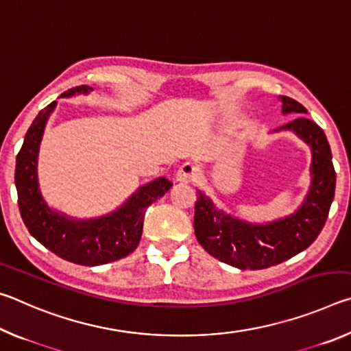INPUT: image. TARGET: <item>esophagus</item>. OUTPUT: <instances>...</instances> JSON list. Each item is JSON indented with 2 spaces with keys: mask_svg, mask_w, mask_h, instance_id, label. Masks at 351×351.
Segmentation results:
<instances>
[{
  "mask_svg": "<svg viewBox=\"0 0 351 351\" xmlns=\"http://www.w3.org/2000/svg\"><path fill=\"white\" fill-rule=\"evenodd\" d=\"M198 176H199L198 165H195V164H192V162H186L184 165H181L180 170H178L176 181L190 184V182L197 181Z\"/></svg>",
  "mask_w": 351,
  "mask_h": 351,
  "instance_id": "esophagus-1",
  "label": "esophagus"
}]
</instances>
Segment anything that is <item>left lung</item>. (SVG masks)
Masks as SVG:
<instances>
[{
	"instance_id": "1",
	"label": "left lung",
	"mask_w": 351,
	"mask_h": 351,
	"mask_svg": "<svg viewBox=\"0 0 351 351\" xmlns=\"http://www.w3.org/2000/svg\"><path fill=\"white\" fill-rule=\"evenodd\" d=\"M282 111L306 112L297 100L282 96ZM278 130H293L313 152V182L305 203L293 217L255 226L217 210L198 190L193 228L199 245L212 257L239 269H265L287 261L317 239L335 198L336 171L324 130L310 119L299 117Z\"/></svg>"
}]
</instances>
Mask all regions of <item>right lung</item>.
<instances>
[{"label": "right lung", "mask_w": 351, "mask_h": 351, "mask_svg": "<svg viewBox=\"0 0 351 351\" xmlns=\"http://www.w3.org/2000/svg\"><path fill=\"white\" fill-rule=\"evenodd\" d=\"M90 91L91 86L80 85L60 97ZM54 108L56 102H52L38 112L16 154L15 186L23 221L35 240L71 263L97 266L127 257L141 241L147 207L164 197L173 184L158 178L141 187L119 210L90 221H77L51 210L38 190L37 158L46 119Z\"/></svg>", "instance_id": "right-lung-1"}]
</instances>
